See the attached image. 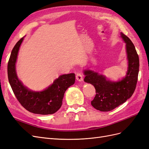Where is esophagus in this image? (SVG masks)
Instances as JSON below:
<instances>
[{"instance_id":"esophagus-1","label":"esophagus","mask_w":149,"mask_h":149,"mask_svg":"<svg viewBox=\"0 0 149 149\" xmlns=\"http://www.w3.org/2000/svg\"><path fill=\"white\" fill-rule=\"evenodd\" d=\"M76 79H77V81H79V82L83 81V76H82V74H81V73H77V74H76Z\"/></svg>"}]
</instances>
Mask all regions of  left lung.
Returning <instances> with one entry per match:
<instances>
[{
  "label": "left lung",
  "mask_w": 149,
  "mask_h": 149,
  "mask_svg": "<svg viewBox=\"0 0 149 149\" xmlns=\"http://www.w3.org/2000/svg\"><path fill=\"white\" fill-rule=\"evenodd\" d=\"M120 38L125 44L127 70L124 77L118 81H112L106 76L91 70H84V81L93 85L96 96L91 105L102 112L110 111L123 104L132 96L136 87L139 70V59L133 43L122 32Z\"/></svg>",
  "instance_id": "1"
}]
</instances>
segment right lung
Instances as JSON below:
<instances>
[{
	"instance_id": "add662e5",
	"label": "right lung",
	"mask_w": 149,
	"mask_h": 149,
	"mask_svg": "<svg viewBox=\"0 0 149 149\" xmlns=\"http://www.w3.org/2000/svg\"><path fill=\"white\" fill-rule=\"evenodd\" d=\"M24 37L12 49L7 66L8 81L18 101L25 109L34 114H52L60 109L66 89L74 84L75 74L60 75L42 91H33L25 86L17 74L16 63L18 54Z\"/></svg>"
}]
</instances>
